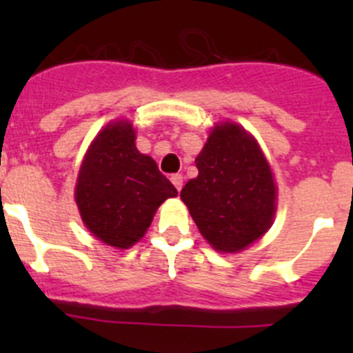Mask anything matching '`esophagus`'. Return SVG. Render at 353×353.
<instances>
[{"instance_id":"34e87169","label":"esophagus","mask_w":353,"mask_h":353,"mask_svg":"<svg viewBox=\"0 0 353 353\" xmlns=\"http://www.w3.org/2000/svg\"><path fill=\"white\" fill-rule=\"evenodd\" d=\"M170 181H172V184L176 186V190L181 191V188H183V176H181V174H172V176H170Z\"/></svg>"}]
</instances>
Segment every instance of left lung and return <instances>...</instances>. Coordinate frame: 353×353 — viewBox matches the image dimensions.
<instances>
[{"label": "left lung", "mask_w": 353, "mask_h": 353, "mask_svg": "<svg viewBox=\"0 0 353 353\" xmlns=\"http://www.w3.org/2000/svg\"><path fill=\"white\" fill-rule=\"evenodd\" d=\"M194 162L198 177L188 181L181 198L201 236L225 252L259 239L272 225L276 190L256 141L237 124H220Z\"/></svg>", "instance_id": "left-lung-1"}]
</instances>
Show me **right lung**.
Segmentation results:
<instances>
[{
  "label": "right lung",
  "instance_id": "right-lung-1",
  "mask_svg": "<svg viewBox=\"0 0 353 353\" xmlns=\"http://www.w3.org/2000/svg\"><path fill=\"white\" fill-rule=\"evenodd\" d=\"M176 194L155 160L137 150L134 130L126 121L108 124L95 138L74 191L87 229L114 248L138 243L157 208Z\"/></svg>",
  "mask_w": 353,
  "mask_h": 353
}]
</instances>
